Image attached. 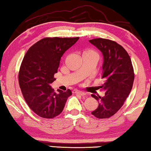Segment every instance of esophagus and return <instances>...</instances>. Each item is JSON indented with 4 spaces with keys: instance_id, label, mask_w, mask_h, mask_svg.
Here are the masks:
<instances>
[{
    "instance_id": "obj_1",
    "label": "esophagus",
    "mask_w": 151,
    "mask_h": 151,
    "mask_svg": "<svg viewBox=\"0 0 151 151\" xmlns=\"http://www.w3.org/2000/svg\"><path fill=\"white\" fill-rule=\"evenodd\" d=\"M74 92H75L76 93H77V94H79L81 96L86 95V93L85 92H83V91H79V90H74Z\"/></svg>"
}]
</instances>
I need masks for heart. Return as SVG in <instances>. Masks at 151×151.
<instances>
[{
	"mask_svg": "<svg viewBox=\"0 0 151 151\" xmlns=\"http://www.w3.org/2000/svg\"><path fill=\"white\" fill-rule=\"evenodd\" d=\"M83 55V56H97L98 57V54H97V52L95 51V50H91V49H87V50H84Z\"/></svg>",
	"mask_w": 151,
	"mask_h": 151,
	"instance_id": "obj_1",
	"label": "heart"
}]
</instances>
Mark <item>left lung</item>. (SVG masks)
<instances>
[{
    "label": "left lung",
    "instance_id": "8db88e82",
    "mask_svg": "<svg viewBox=\"0 0 151 151\" xmlns=\"http://www.w3.org/2000/svg\"><path fill=\"white\" fill-rule=\"evenodd\" d=\"M89 42L101 50L103 56L101 86L105 96L91 94L99 101V106L91 114L99 119H107L118 111L132 88L134 74L130 58L126 50L116 42L103 38Z\"/></svg>",
    "mask_w": 151,
    "mask_h": 151
}]
</instances>
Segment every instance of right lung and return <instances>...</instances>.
<instances>
[{
	"mask_svg": "<svg viewBox=\"0 0 151 151\" xmlns=\"http://www.w3.org/2000/svg\"><path fill=\"white\" fill-rule=\"evenodd\" d=\"M79 37H46L37 42L25 53L19 73V83L25 102L39 116L52 119L63 111L70 89L55 92L50 84L55 80L63 54Z\"/></svg>",
	"mask_w": 151,
	"mask_h": 151,
	"instance_id": "obj_1",
	"label": "right lung"
}]
</instances>
